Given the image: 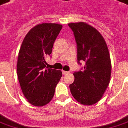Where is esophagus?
I'll return each instance as SVG.
<instances>
[{
  "instance_id": "obj_1",
  "label": "esophagus",
  "mask_w": 128,
  "mask_h": 128,
  "mask_svg": "<svg viewBox=\"0 0 128 128\" xmlns=\"http://www.w3.org/2000/svg\"><path fill=\"white\" fill-rule=\"evenodd\" d=\"M68 72H66V71H62V74H64V75H65V74H68Z\"/></svg>"
}]
</instances>
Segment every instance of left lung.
<instances>
[{"instance_id": "left-lung-1", "label": "left lung", "mask_w": 128, "mask_h": 128, "mask_svg": "<svg viewBox=\"0 0 128 128\" xmlns=\"http://www.w3.org/2000/svg\"><path fill=\"white\" fill-rule=\"evenodd\" d=\"M77 47V62L85 66L74 72V82L69 85L71 93L78 102L93 105L99 100L108 87L111 62L103 36L92 26L84 22L69 23Z\"/></svg>"}]
</instances>
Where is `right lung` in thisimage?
I'll list each match as a JSON object with an SVG mask.
<instances>
[{"mask_svg": "<svg viewBox=\"0 0 128 128\" xmlns=\"http://www.w3.org/2000/svg\"><path fill=\"white\" fill-rule=\"evenodd\" d=\"M62 25L42 23L31 29L25 36L18 54L17 74L20 87L28 102L43 106L53 98L62 73L47 68L46 56H51L54 42Z\"/></svg>", "mask_w": 128, "mask_h": 128, "instance_id": "add662e5", "label": "right lung"}]
</instances>
